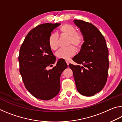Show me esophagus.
Returning a JSON list of instances; mask_svg holds the SVG:
<instances>
[{
  "label": "esophagus",
  "instance_id": "1",
  "mask_svg": "<svg viewBox=\"0 0 122 122\" xmlns=\"http://www.w3.org/2000/svg\"><path fill=\"white\" fill-rule=\"evenodd\" d=\"M66 63H67V65L68 66L69 65V62L68 61H66Z\"/></svg>",
  "mask_w": 122,
  "mask_h": 122
}]
</instances>
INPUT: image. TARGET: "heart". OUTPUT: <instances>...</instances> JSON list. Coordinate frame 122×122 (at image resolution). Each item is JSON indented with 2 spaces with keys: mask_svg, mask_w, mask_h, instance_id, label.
<instances>
[{
  "mask_svg": "<svg viewBox=\"0 0 122 122\" xmlns=\"http://www.w3.org/2000/svg\"><path fill=\"white\" fill-rule=\"evenodd\" d=\"M58 32L61 35L68 36V45H73L77 48H80L83 43V37L78 33L74 26L68 24H63L58 29ZM58 35L52 33L49 36L48 39L49 45L51 48L55 50L59 47ZM74 46L71 45L68 47L60 49L56 52V56L59 59L68 60L75 53L76 49Z\"/></svg>",
  "mask_w": 122,
  "mask_h": 122,
  "instance_id": "b5f03b06",
  "label": "heart"
}]
</instances>
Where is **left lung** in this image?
Segmentation results:
<instances>
[{
    "label": "left lung",
    "instance_id": "obj_1",
    "mask_svg": "<svg viewBox=\"0 0 122 122\" xmlns=\"http://www.w3.org/2000/svg\"><path fill=\"white\" fill-rule=\"evenodd\" d=\"M74 22L80 28L84 42L73 60L78 65L69 64L73 72L78 92L92 96L104 88L108 77L109 51L103 35L95 26L81 20Z\"/></svg>",
    "mask_w": 122,
    "mask_h": 122
}]
</instances>
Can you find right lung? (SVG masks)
<instances>
[{
  "mask_svg": "<svg viewBox=\"0 0 122 122\" xmlns=\"http://www.w3.org/2000/svg\"><path fill=\"white\" fill-rule=\"evenodd\" d=\"M60 23L43 24L36 26L27 35L20 48L19 62L26 88L33 96L42 100L55 97L60 90V76L68 66L59 59L50 70L56 59L49 45L51 32Z\"/></svg>",
  "mask_w": 122,
  "mask_h": 122,
  "instance_id": "right-lung-1",
  "label": "right lung"
}]
</instances>
